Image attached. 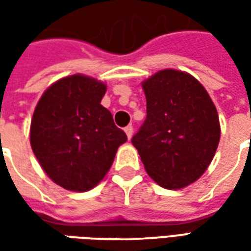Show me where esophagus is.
Wrapping results in <instances>:
<instances>
[{"instance_id":"1","label":"esophagus","mask_w":251,"mask_h":251,"mask_svg":"<svg viewBox=\"0 0 251 251\" xmlns=\"http://www.w3.org/2000/svg\"><path fill=\"white\" fill-rule=\"evenodd\" d=\"M133 130H134V129H133V126H131V125H127L125 127V133H126V136H127V138H129V140H130L131 136H133Z\"/></svg>"}]
</instances>
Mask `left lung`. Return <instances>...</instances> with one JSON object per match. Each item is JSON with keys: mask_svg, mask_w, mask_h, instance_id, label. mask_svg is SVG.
Returning <instances> with one entry per match:
<instances>
[{"mask_svg": "<svg viewBox=\"0 0 251 251\" xmlns=\"http://www.w3.org/2000/svg\"><path fill=\"white\" fill-rule=\"evenodd\" d=\"M147 118L131 138L148 175L167 189L192 184L204 174L221 138L219 117L192 75L163 70L142 82Z\"/></svg>", "mask_w": 251, "mask_h": 251, "instance_id": "8db88e82", "label": "left lung"}]
</instances>
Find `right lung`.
Segmentation results:
<instances>
[{
	"label": "right lung",
	"instance_id": "add662e5",
	"mask_svg": "<svg viewBox=\"0 0 251 251\" xmlns=\"http://www.w3.org/2000/svg\"><path fill=\"white\" fill-rule=\"evenodd\" d=\"M106 84L86 75L57 80L41 95L30 122V147L50 179L68 191L94 188L127 141L100 104Z\"/></svg>",
	"mask_w": 251,
	"mask_h": 251
}]
</instances>
